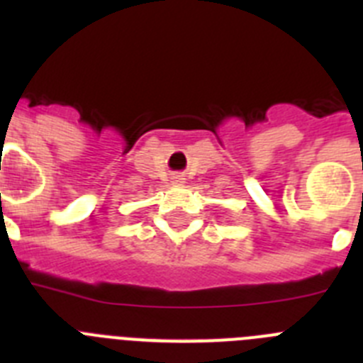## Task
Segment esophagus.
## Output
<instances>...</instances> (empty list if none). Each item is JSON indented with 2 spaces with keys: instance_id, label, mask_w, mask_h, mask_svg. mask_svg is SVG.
<instances>
[{
  "instance_id": "esophagus-1",
  "label": "esophagus",
  "mask_w": 363,
  "mask_h": 363,
  "mask_svg": "<svg viewBox=\"0 0 363 363\" xmlns=\"http://www.w3.org/2000/svg\"><path fill=\"white\" fill-rule=\"evenodd\" d=\"M172 184L182 185V184H184V178H182V176H172Z\"/></svg>"
}]
</instances>
